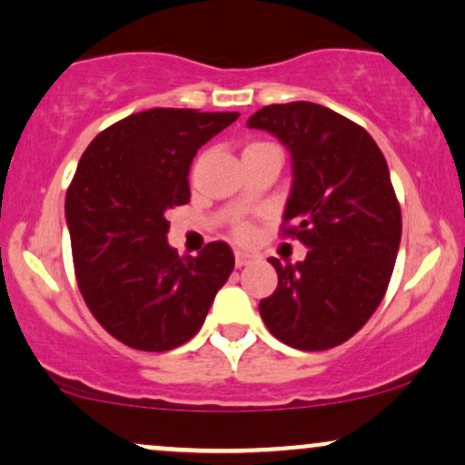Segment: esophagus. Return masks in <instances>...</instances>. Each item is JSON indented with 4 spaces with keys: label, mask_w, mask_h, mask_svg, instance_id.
Segmentation results:
<instances>
[{
    "label": "esophagus",
    "mask_w": 465,
    "mask_h": 465,
    "mask_svg": "<svg viewBox=\"0 0 465 465\" xmlns=\"http://www.w3.org/2000/svg\"><path fill=\"white\" fill-rule=\"evenodd\" d=\"M253 258H256V256H253L252 252H241V249H238V252H236V267H244V264L252 262Z\"/></svg>",
    "instance_id": "obj_1"
}]
</instances>
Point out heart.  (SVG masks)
<instances>
[{"label":"heart","mask_w":465,"mask_h":465,"mask_svg":"<svg viewBox=\"0 0 465 465\" xmlns=\"http://www.w3.org/2000/svg\"><path fill=\"white\" fill-rule=\"evenodd\" d=\"M262 145H269V143H252L249 147H262ZM249 147H247V150H249ZM233 233H236V238H241V241H247V238L252 236V224H249V223L236 224Z\"/></svg>","instance_id":"b5f03b06"}]
</instances>
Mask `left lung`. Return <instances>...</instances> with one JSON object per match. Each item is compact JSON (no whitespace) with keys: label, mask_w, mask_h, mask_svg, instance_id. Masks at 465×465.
Returning a JSON list of instances; mask_svg holds the SVG:
<instances>
[{"label":"left lung","mask_w":465,"mask_h":465,"mask_svg":"<svg viewBox=\"0 0 465 465\" xmlns=\"http://www.w3.org/2000/svg\"><path fill=\"white\" fill-rule=\"evenodd\" d=\"M247 125L291 152L282 233L309 247L302 262L269 258L278 289L260 315L293 349H333L369 322L395 267L401 209L386 158L364 127L309 101L264 105Z\"/></svg>","instance_id":"obj_1"}]
</instances>
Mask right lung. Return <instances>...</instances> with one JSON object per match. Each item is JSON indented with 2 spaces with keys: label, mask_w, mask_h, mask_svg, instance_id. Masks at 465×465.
<instances>
[{
  "label": "right lung",
  "mask_w": 465,
  "mask_h": 465,
  "mask_svg": "<svg viewBox=\"0 0 465 465\" xmlns=\"http://www.w3.org/2000/svg\"><path fill=\"white\" fill-rule=\"evenodd\" d=\"M238 112L154 108L125 116L90 143L65 193L79 291L96 322L136 351L163 353L198 333L233 272L227 242L178 256L167 209L190 203L198 147Z\"/></svg>",
  "instance_id": "right-lung-1"
}]
</instances>
